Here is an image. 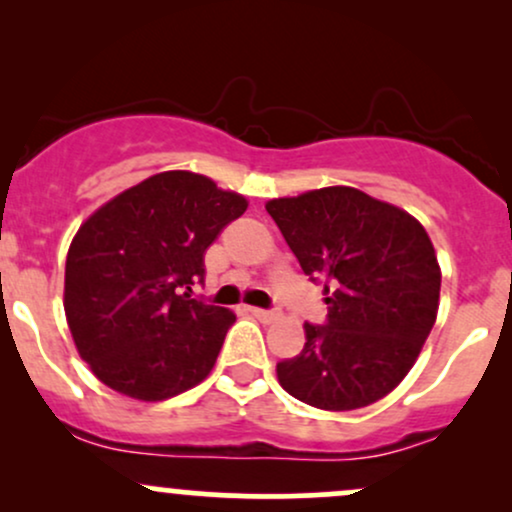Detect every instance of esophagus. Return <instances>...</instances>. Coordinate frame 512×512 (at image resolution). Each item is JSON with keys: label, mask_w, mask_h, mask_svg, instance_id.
I'll return each mask as SVG.
<instances>
[{"label": "esophagus", "mask_w": 512, "mask_h": 512, "mask_svg": "<svg viewBox=\"0 0 512 512\" xmlns=\"http://www.w3.org/2000/svg\"><path fill=\"white\" fill-rule=\"evenodd\" d=\"M250 315L257 317L260 322H274L276 320V313H272V310H262V308H250Z\"/></svg>", "instance_id": "34e87169"}]
</instances>
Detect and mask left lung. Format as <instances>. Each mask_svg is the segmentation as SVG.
Returning a JSON list of instances; mask_svg holds the SVG:
<instances>
[{
	"mask_svg": "<svg viewBox=\"0 0 512 512\" xmlns=\"http://www.w3.org/2000/svg\"><path fill=\"white\" fill-rule=\"evenodd\" d=\"M310 279H327V325L305 322L276 363L291 397L327 411L368 407L407 378L438 317L440 264L409 211L334 185L264 204Z\"/></svg>",
	"mask_w": 512,
	"mask_h": 512,
	"instance_id": "obj_1",
	"label": "left lung"
}]
</instances>
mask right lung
I'll list each match as a JSON object with an SVG mask.
<instances>
[{
    "label": "right lung",
    "instance_id": "right-lung-1",
    "mask_svg": "<svg viewBox=\"0 0 512 512\" xmlns=\"http://www.w3.org/2000/svg\"><path fill=\"white\" fill-rule=\"evenodd\" d=\"M248 199L207 175L166 170L115 195L81 223L64 267V315L98 380L163 402L214 368L233 310L192 298L204 252Z\"/></svg>",
    "mask_w": 512,
    "mask_h": 512
}]
</instances>
